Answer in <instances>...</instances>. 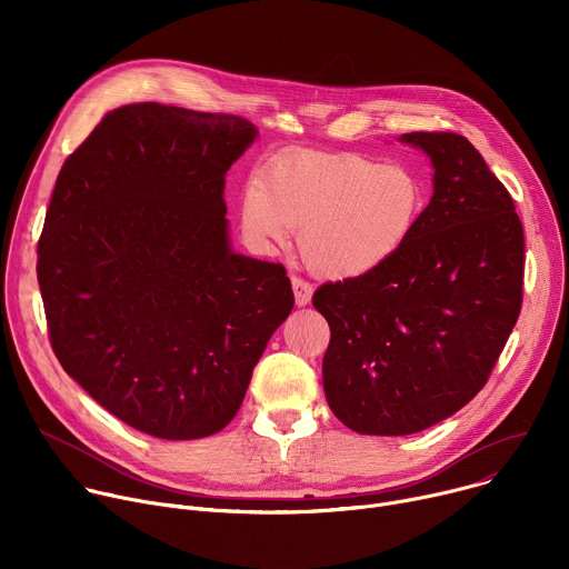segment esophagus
I'll list each match as a JSON object with an SVG mask.
<instances>
[{
    "instance_id": "34e87169",
    "label": "esophagus",
    "mask_w": 569,
    "mask_h": 569,
    "mask_svg": "<svg viewBox=\"0 0 569 569\" xmlns=\"http://www.w3.org/2000/svg\"><path fill=\"white\" fill-rule=\"evenodd\" d=\"M292 290H295V301H297V306L310 303L312 286H310L308 281H303L301 277H292Z\"/></svg>"
}]
</instances>
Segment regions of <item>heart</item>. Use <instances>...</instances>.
Instances as JSON below:
<instances>
[{
  "instance_id": "obj_1",
  "label": "heart",
  "mask_w": 569,
  "mask_h": 569,
  "mask_svg": "<svg viewBox=\"0 0 569 569\" xmlns=\"http://www.w3.org/2000/svg\"><path fill=\"white\" fill-rule=\"evenodd\" d=\"M423 211L421 178L362 154L306 152L263 169L240 198V224L257 248L299 231L306 266L327 279L367 274L412 236Z\"/></svg>"
}]
</instances>
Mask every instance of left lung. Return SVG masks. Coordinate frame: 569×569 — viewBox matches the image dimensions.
<instances>
[{
  "instance_id": "obj_1",
  "label": "left lung",
  "mask_w": 569,
  "mask_h": 569,
  "mask_svg": "<svg viewBox=\"0 0 569 569\" xmlns=\"http://www.w3.org/2000/svg\"><path fill=\"white\" fill-rule=\"evenodd\" d=\"M435 193L408 242L376 270L321 283L329 408L353 432H421L472 400L522 308L525 231L507 187L457 132H408Z\"/></svg>"
}]
</instances>
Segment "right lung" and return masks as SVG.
Returning <instances> with one entry per match:
<instances>
[{
  "mask_svg": "<svg viewBox=\"0 0 569 569\" xmlns=\"http://www.w3.org/2000/svg\"><path fill=\"white\" fill-rule=\"evenodd\" d=\"M254 137L236 114L132 103L58 173L38 242L51 349L150 437L222 430L295 306L281 263L227 240L224 176Z\"/></svg>",
  "mask_w": 569,
  "mask_h": 569,
  "instance_id": "add662e5",
  "label": "right lung"
}]
</instances>
